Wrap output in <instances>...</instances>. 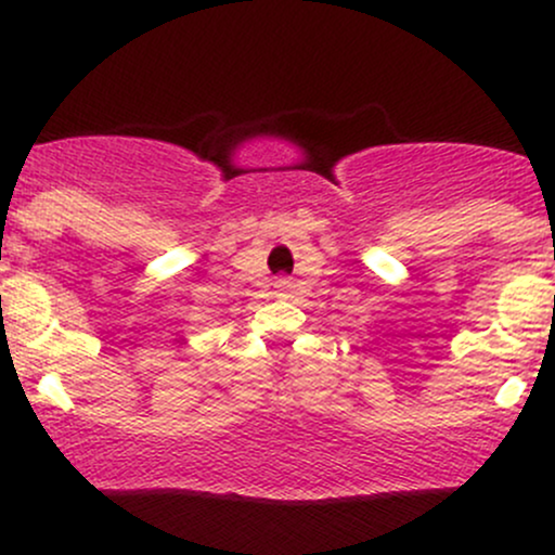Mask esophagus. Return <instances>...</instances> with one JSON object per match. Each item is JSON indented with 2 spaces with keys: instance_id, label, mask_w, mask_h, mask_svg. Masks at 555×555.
I'll return each mask as SVG.
<instances>
[{
  "instance_id": "1",
  "label": "esophagus",
  "mask_w": 555,
  "mask_h": 555,
  "mask_svg": "<svg viewBox=\"0 0 555 555\" xmlns=\"http://www.w3.org/2000/svg\"><path fill=\"white\" fill-rule=\"evenodd\" d=\"M279 286H282V289H286V282H279Z\"/></svg>"
}]
</instances>
